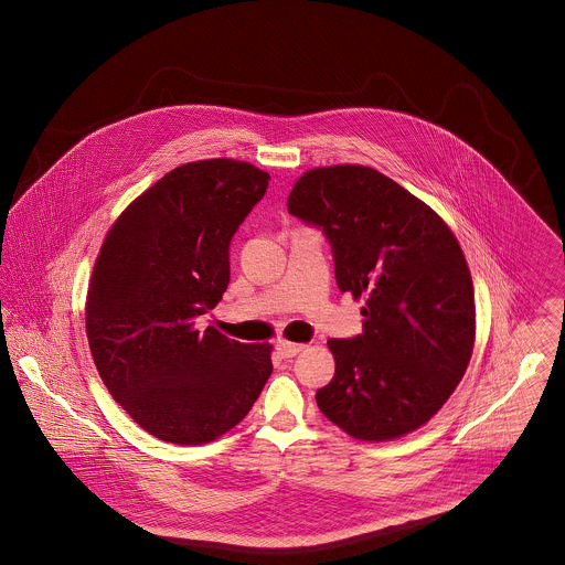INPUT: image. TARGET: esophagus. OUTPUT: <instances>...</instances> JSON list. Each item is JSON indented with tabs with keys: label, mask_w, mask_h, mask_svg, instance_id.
<instances>
[{
	"label": "esophagus",
	"mask_w": 565,
	"mask_h": 565,
	"mask_svg": "<svg viewBox=\"0 0 565 565\" xmlns=\"http://www.w3.org/2000/svg\"><path fill=\"white\" fill-rule=\"evenodd\" d=\"M305 348H307V345L292 343V341H286V339L277 341V353H279L281 358H295L296 353H300Z\"/></svg>",
	"instance_id": "34e87169"
}]
</instances>
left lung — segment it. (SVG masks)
<instances>
[{"label":"left lung","mask_w":565,"mask_h":565,"mask_svg":"<svg viewBox=\"0 0 565 565\" xmlns=\"http://www.w3.org/2000/svg\"><path fill=\"white\" fill-rule=\"evenodd\" d=\"M288 212L322 226L341 292L364 300L362 334L328 341L337 369L316 394L323 417L366 443L426 426L456 392L477 337L472 275L454 231L364 164L305 171Z\"/></svg>","instance_id":"8db88e82"}]
</instances>
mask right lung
<instances>
[{"mask_svg": "<svg viewBox=\"0 0 565 565\" xmlns=\"http://www.w3.org/2000/svg\"><path fill=\"white\" fill-rule=\"evenodd\" d=\"M252 162L169 171L109 226L88 281L86 339L111 398L173 445L233 430L273 371L269 343H239L196 320L226 292L228 243L265 196Z\"/></svg>", "mask_w": 565, "mask_h": 565, "instance_id": "right-lung-1", "label": "right lung"}]
</instances>
